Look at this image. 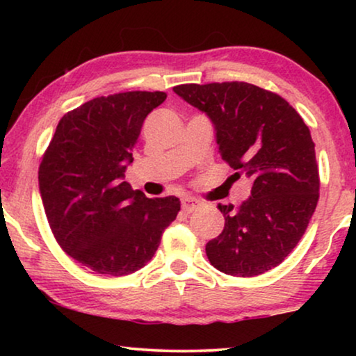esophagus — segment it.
Here are the masks:
<instances>
[{
	"label": "esophagus",
	"mask_w": 356,
	"mask_h": 356,
	"mask_svg": "<svg viewBox=\"0 0 356 356\" xmlns=\"http://www.w3.org/2000/svg\"><path fill=\"white\" fill-rule=\"evenodd\" d=\"M197 207H199L197 199H194V197H183L181 199V209L184 212L191 213V212L196 211Z\"/></svg>",
	"instance_id": "1"
}]
</instances>
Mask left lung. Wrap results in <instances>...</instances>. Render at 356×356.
Masks as SVG:
<instances>
[{
    "label": "left lung",
    "instance_id": "left-lung-1",
    "mask_svg": "<svg viewBox=\"0 0 356 356\" xmlns=\"http://www.w3.org/2000/svg\"><path fill=\"white\" fill-rule=\"evenodd\" d=\"M216 126L218 152L252 181L251 197L218 209L225 227L206 245L223 274L254 277L274 269L305 235L319 199V172L308 126L285 99L248 82L173 87Z\"/></svg>",
    "mask_w": 356,
    "mask_h": 356
}]
</instances>
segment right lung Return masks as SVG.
<instances>
[{
    "instance_id": "add662e5",
    "label": "right lung",
    "mask_w": 356,
    "mask_h": 356,
    "mask_svg": "<svg viewBox=\"0 0 356 356\" xmlns=\"http://www.w3.org/2000/svg\"><path fill=\"white\" fill-rule=\"evenodd\" d=\"M165 92L97 97L67 111L38 168V186L61 250L97 274L123 277L157 251L179 199L145 197L123 181L145 116Z\"/></svg>"
}]
</instances>
